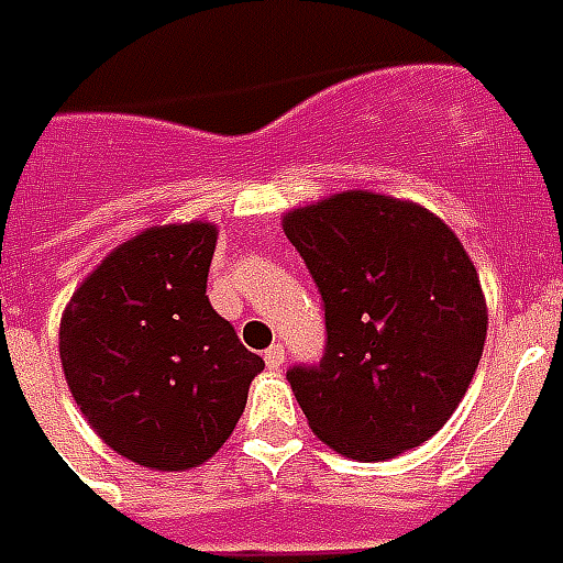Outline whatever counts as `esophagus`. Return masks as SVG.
Instances as JSON below:
<instances>
[{"label": "esophagus", "instance_id": "obj_1", "mask_svg": "<svg viewBox=\"0 0 563 563\" xmlns=\"http://www.w3.org/2000/svg\"><path fill=\"white\" fill-rule=\"evenodd\" d=\"M264 362L266 367H273V371H278V367L285 365V346L282 344H273L269 350L264 353Z\"/></svg>", "mask_w": 563, "mask_h": 563}]
</instances>
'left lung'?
<instances>
[{
	"mask_svg": "<svg viewBox=\"0 0 563 563\" xmlns=\"http://www.w3.org/2000/svg\"><path fill=\"white\" fill-rule=\"evenodd\" d=\"M285 234L327 311L320 365L287 371L317 439L358 463L427 442L487 341V299L457 234L427 207L362 189L290 210Z\"/></svg>",
	"mask_w": 563,
	"mask_h": 563,
	"instance_id": "obj_1",
	"label": "left lung"
}]
</instances>
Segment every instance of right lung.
I'll return each mask as SVG.
<instances>
[{
    "label": "right lung",
    "instance_id": "right-lung-1",
    "mask_svg": "<svg viewBox=\"0 0 563 563\" xmlns=\"http://www.w3.org/2000/svg\"><path fill=\"white\" fill-rule=\"evenodd\" d=\"M217 225H154L76 287L58 356L97 437L139 466H201L236 427L264 358L210 306Z\"/></svg>",
    "mask_w": 563,
    "mask_h": 563
}]
</instances>
